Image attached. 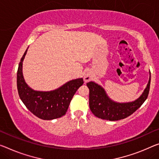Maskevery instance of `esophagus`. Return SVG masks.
<instances>
[{
	"instance_id": "esophagus-1",
	"label": "esophagus",
	"mask_w": 159,
	"mask_h": 159,
	"mask_svg": "<svg viewBox=\"0 0 159 159\" xmlns=\"http://www.w3.org/2000/svg\"><path fill=\"white\" fill-rule=\"evenodd\" d=\"M92 80V73L90 72H87L84 76V80L85 82H89Z\"/></svg>"
}]
</instances>
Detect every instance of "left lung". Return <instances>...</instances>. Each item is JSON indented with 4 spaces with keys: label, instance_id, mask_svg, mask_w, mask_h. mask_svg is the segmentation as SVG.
<instances>
[{
    "label": "left lung",
    "instance_id": "obj_1",
    "mask_svg": "<svg viewBox=\"0 0 159 159\" xmlns=\"http://www.w3.org/2000/svg\"><path fill=\"white\" fill-rule=\"evenodd\" d=\"M149 80L143 92L138 99L129 102H114L109 97L106 91L94 82L87 83L89 89V102L90 110L98 118L109 121H117L126 118L143 104L147 99L150 89L151 72Z\"/></svg>",
    "mask_w": 159,
    "mask_h": 159
}]
</instances>
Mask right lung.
<instances>
[{"instance_id": "right-lung-1", "label": "right lung", "mask_w": 159, "mask_h": 159, "mask_svg": "<svg viewBox=\"0 0 159 159\" xmlns=\"http://www.w3.org/2000/svg\"><path fill=\"white\" fill-rule=\"evenodd\" d=\"M22 57L17 72V87L22 102L34 115L43 120H52L64 116L73 96L83 84L82 78L72 80L51 91H37L27 84L23 75V62L27 51Z\"/></svg>"}]
</instances>
